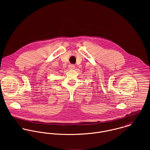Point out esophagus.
Wrapping results in <instances>:
<instances>
[{
	"label": "esophagus",
	"mask_w": 150,
	"mask_h": 150,
	"mask_svg": "<svg viewBox=\"0 0 150 150\" xmlns=\"http://www.w3.org/2000/svg\"><path fill=\"white\" fill-rule=\"evenodd\" d=\"M69 69H74L75 66H74V64H70V65L69 66Z\"/></svg>",
	"instance_id": "1"
}]
</instances>
